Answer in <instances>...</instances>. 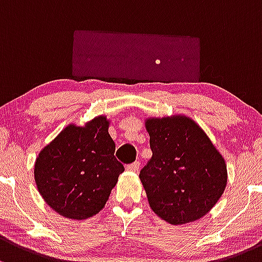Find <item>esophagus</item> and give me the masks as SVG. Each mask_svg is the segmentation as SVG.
I'll return each mask as SVG.
<instances>
[{"label":"esophagus","mask_w":262,"mask_h":262,"mask_svg":"<svg viewBox=\"0 0 262 262\" xmlns=\"http://www.w3.org/2000/svg\"><path fill=\"white\" fill-rule=\"evenodd\" d=\"M126 169L132 170V172H138L139 170V162H134V163H130L126 166Z\"/></svg>","instance_id":"obj_1"}]
</instances>
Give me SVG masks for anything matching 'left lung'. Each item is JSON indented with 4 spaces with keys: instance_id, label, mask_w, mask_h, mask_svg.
<instances>
[{
    "instance_id": "8db88e82",
    "label": "left lung",
    "mask_w": 262,
    "mask_h": 262,
    "mask_svg": "<svg viewBox=\"0 0 262 262\" xmlns=\"http://www.w3.org/2000/svg\"><path fill=\"white\" fill-rule=\"evenodd\" d=\"M152 158L139 173L154 213L172 225L211 211L227 184L224 157L197 123L184 115L149 118Z\"/></svg>"
}]
</instances>
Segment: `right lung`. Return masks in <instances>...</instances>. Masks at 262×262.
<instances>
[{
    "label": "right lung",
    "instance_id": "right-lung-1",
    "mask_svg": "<svg viewBox=\"0 0 262 262\" xmlns=\"http://www.w3.org/2000/svg\"><path fill=\"white\" fill-rule=\"evenodd\" d=\"M108 129L104 115L84 126L70 124L38 153L34 170L38 192L66 219L80 221L103 210L124 172Z\"/></svg>",
    "mask_w": 262,
    "mask_h": 262
}]
</instances>
